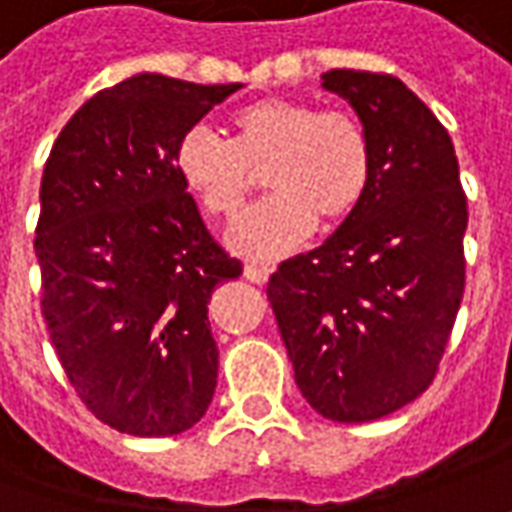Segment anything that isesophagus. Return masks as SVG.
<instances>
[{
	"mask_svg": "<svg viewBox=\"0 0 512 512\" xmlns=\"http://www.w3.org/2000/svg\"><path fill=\"white\" fill-rule=\"evenodd\" d=\"M244 277L249 282H255V285H266V282H268V268L266 266H252V263H249V266L244 268Z\"/></svg>",
	"mask_w": 512,
	"mask_h": 512,
	"instance_id": "esophagus-1",
	"label": "esophagus"
}]
</instances>
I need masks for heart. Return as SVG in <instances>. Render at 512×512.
Wrapping results in <instances>:
<instances>
[{"label":"heart","instance_id":"obj_1","mask_svg":"<svg viewBox=\"0 0 512 512\" xmlns=\"http://www.w3.org/2000/svg\"><path fill=\"white\" fill-rule=\"evenodd\" d=\"M232 141L207 127H191L174 146L182 185L210 216H241L266 166L271 194L235 224L238 255L274 260L305 244L321 219L338 227L366 202L374 152L363 121L346 110H318L293 96H263L230 116Z\"/></svg>","mask_w":512,"mask_h":512}]
</instances>
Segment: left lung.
Masks as SVG:
<instances>
[{
    "mask_svg": "<svg viewBox=\"0 0 512 512\" xmlns=\"http://www.w3.org/2000/svg\"><path fill=\"white\" fill-rule=\"evenodd\" d=\"M321 80L363 121L374 177L355 216L280 263L266 293L310 407L363 424L435 380L466 288L468 207L449 132L405 82L352 69Z\"/></svg>",
    "mask_w": 512,
    "mask_h": 512,
    "instance_id": "1",
    "label": "left lung"
}]
</instances>
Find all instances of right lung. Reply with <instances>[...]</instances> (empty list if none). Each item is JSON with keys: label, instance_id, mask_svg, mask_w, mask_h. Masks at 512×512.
I'll use <instances>...</instances> for the list:
<instances>
[{"label": "right lung", "instance_id": "add662e5", "mask_svg": "<svg viewBox=\"0 0 512 512\" xmlns=\"http://www.w3.org/2000/svg\"><path fill=\"white\" fill-rule=\"evenodd\" d=\"M241 88L138 74L91 96L41 180V313L85 407L169 438L205 416L219 377L207 302L241 277L174 169V146Z\"/></svg>", "mask_w": 512, "mask_h": 512}]
</instances>
